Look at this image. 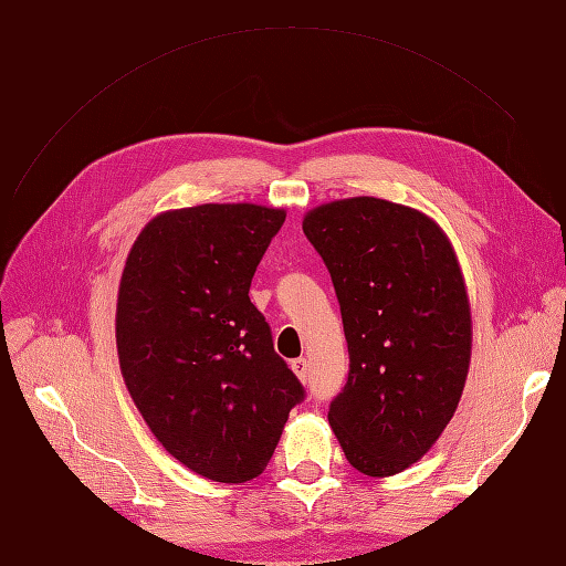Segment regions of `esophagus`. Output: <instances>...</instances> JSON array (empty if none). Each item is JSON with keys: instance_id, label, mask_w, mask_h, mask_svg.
Returning a JSON list of instances; mask_svg holds the SVG:
<instances>
[{"instance_id": "obj_1", "label": "esophagus", "mask_w": 566, "mask_h": 566, "mask_svg": "<svg viewBox=\"0 0 566 566\" xmlns=\"http://www.w3.org/2000/svg\"><path fill=\"white\" fill-rule=\"evenodd\" d=\"M290 368H293L300 382H306V378H310V361H306V358H293V361H290Z\"/></svg>"}]
</instances>
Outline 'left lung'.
<instances>
[{"label": "left lung", "mask_w": 566, "mask_h": 566, "mask_svg": "<svg viewBox=\"0 0 566 566\" xmlns=\"http://www.w3.org/2000/svg\"><path fill=\"white\" fill-rule=\"evenodd\" d=\"M302 229L331 271L349 349L328 422L352 468L399 474L465 389L472 314L455 250L432 217L373 196L323 202Z\"/></svg>", "instance_id": "8db88e82"}]
</instances>
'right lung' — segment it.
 Instances as JSON below:
<instances>
[{"label": "right lung", "mask_w": 566, "mask_h": 566, "mask_svg": "<svg viewBox=\"0 0 566 566\" xmlns=\"http://www.w3.org/2000/svg\"><path fill=\"white\" fill-rule=\"evenodd\" d=\"M283 208L205 202L153 217L117 287L115 342L134 406L163 449L221 484L260 476L304 399L250 302Z\"/></svg>", "instance_id": "obj_1"}]
</instances>
